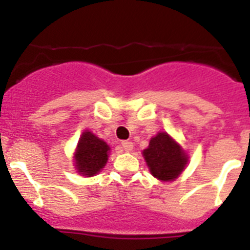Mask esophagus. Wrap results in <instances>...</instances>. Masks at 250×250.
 Instances as JSON below:
<instances>
[{
  "mask_svg": "<svg viewBox=\"0 0 250 250\" xmlns=\"http://www.w3.org/2000/svg\"><path fill=\"white\" fill-rule=\"evenodd\" d=\"M121 145H123V149L127 152L131 151V150L134 149V144H132L131 141H123V143H121Z\"/></svg>",
  "mask_w": 250,
  "mask_h": 250,
  "instance_id": "obj_1",
  "label": "esophagus"
}]
</instances>
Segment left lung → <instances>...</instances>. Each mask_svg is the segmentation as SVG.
<instances>
[{"instance_id":"obj_1","label":"left lung","mask_w":250,"mask_h":250,"mask_svg":"<svg viewBox=\"0 0 250 250\" xmlns=\"http://www.w3.org/2000/svg\"><path fill=\"white\" fill-rule=\"evenodd\" d=\"M143 156L150 174L160 182H174L189 163L188 152L167 131H159L150 139Z\"/></svg>"}]
</instances>
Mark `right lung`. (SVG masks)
<instances>
[{
    "label": "right lung",
    "mask_w": 250,
    "mask_h": 250,
    "mask_svg": "<svg viewBox=\"0 0 250 250\" xmlns=\"http://www.w3.org/2000/svg\"><path fill=\"white\" fill-rule=\"evenodd\" d=\"M110 146L90 130L81 134L74 152V167L81 176H95L109 160Z\"/></svg>",
    "instance_id": "obj_1"
}]
</instances>
